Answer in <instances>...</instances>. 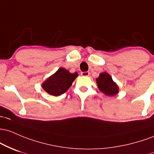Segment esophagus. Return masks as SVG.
Instances as JSON below:
<instances>
[{
    "instance_id": "1",
    "label": "esophagus",
    "mask_w": 154,
    "mask_h": 154,
    "mask_svg": "<svg viewBox=\"0 0 154 154\" xmlns=\"http://www.w3.org/2000/svg\"><path fill=\"white\" fill-rule=\"evenodd\" d=\"M82 76H88L89 75V72H82Z\"/></svg>"
}]
</instances>
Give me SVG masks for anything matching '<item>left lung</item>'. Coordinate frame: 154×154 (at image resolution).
<instances>
[{"label": "left lung", "instance_id": "1", "mask_svg": "<svg viewBox=\"0 0 154 154\" xmlns=\"http://www.w3.org/2000/svg\"><path fill=\"white\" fill-rule=\"evenodd\" d=\"M96 83L99 90L105 95L115 96L119 93L118 85L107 72H101L99 77L96 79Z\"/></svg>", "mask_w": 154, "mask_h": 154}]
</instances>
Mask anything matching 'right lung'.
Segmentation results:
<instances>
[{"instance_id": "right-lung-1", "label": "right lung", "mask_w": 154, "mask_h": 154, "mask_svg": "<svg viewBox=\"0 0 154 154\" xmlns=\"http://www.w3.org/2000/svg\"><path fill=\"white\" fill-rule=\"evenodd\" d=\"M78 76V72L71 73L66 69L60 68L51 76L47 78L41 86L50 95L60 96L68 90Z\"/></svg>"}]
</instances>
